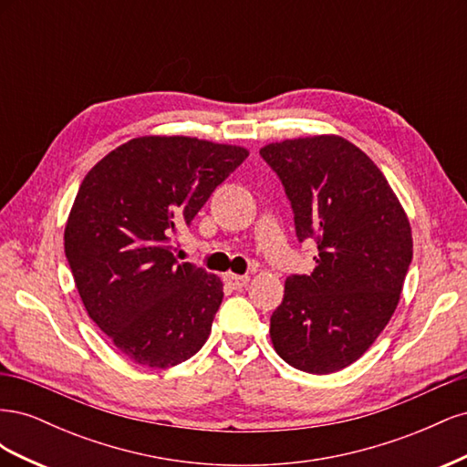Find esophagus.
<instances>
[{
	"mask_svg": "<svg viewBox=\"0 0 467 467\" xmlns=\"http://www.w3.org/2000/svg\"><path fill=\"white\" fill-rule=\"evenodd\" d=\"M223 280H225V282H228V285H230L232 288L239 290V288H244V286H247V282H249V276H247V275H225V276H223Z\"/></svg>",
	"mask_w": 467,
	"mask_h": 467,
	"instance_id": "obj_1",
	"label": "esophagus"
}]
</instances>
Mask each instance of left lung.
<instances>
[{
    "mask_svg": "<svg viewBox=\"0 0 467 467\" xmlns=\"http://www.w3.org/2000/svg\"><path fill=\"white\" fill-rule=\"evenodd\" d=\"M294 212L298 242L317 244L312 275H290L271 316L278 357L309 374L347 368L372 347L400 302L411 225L384 173L341 136L261 148Z\"/></svg>",
    "mask_w": 467,
    "mask_h": 467,
    "instance_id": "8db88e82",
    "label": "left lung"
}]
</instances>
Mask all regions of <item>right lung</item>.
I'll return each instance as SVG.
<instances>
[{
	"instance_id": "obj_1",
	"label": "right lung",
	"mask_w": 467,
	"mask_h": 467,
	"mask_svg": "<svg viewBox=\"0 0 467 467\" xmlns=\"http://www.w3.org/2000/svg\"><path fill=\"white\" fill-rule=\"evenodd\" d=\"M247 155L199 138L142 136L105 155L79 185L66 257L89 317L136 364L169 368L206 343L223 285L179 263L169 239Z\"/></svg>"
}]
</instances>
